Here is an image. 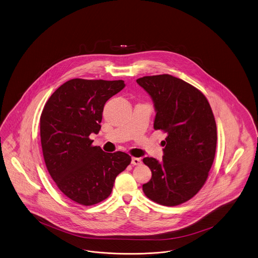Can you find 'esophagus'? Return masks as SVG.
I'll list each match as a JSON object with an SVG mask.
<instances>
[{
    "label": "esophagus",
    "mask_w": 258,
    "mask_h": 258,
    "mask_svg": "<svg viewBox=\"0 0 258 258\" xmlns=\"http://www.w3.org/2000/svg\"><path fill=\"white\" fill-rule=\"evenodd\" d=\"M141 163H142L141 158H138V157H133L132 158V164H134V165H140Z\"/></svg>",
    "instance_id": "34e87169"
}]
</instances>
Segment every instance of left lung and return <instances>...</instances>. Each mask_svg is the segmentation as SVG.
Segmentation results:
<instances>
[{
  "label": "left lung",
  "instance_id": "1",
  "mask_svg": "<svg viewBox=\"0 0 258 258\" xmlns=\"http://www.w3.org/2000/svg\"><path fill=\"white\" fill-rule=\"evenodd\" d=\"M155 104L154 128L165 133L162 161L145 157L152 178L145 195L161 206L183 204L206 183L217 145L215 118L206 96L171 75L136 80Z\"/></svg>",
  "mask_w": 258,
  "mask_h": 258
}]
</instances>
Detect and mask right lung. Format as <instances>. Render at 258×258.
Segmentation results:
<instances>
[{"label": "right lung", "instance_id": "1", "mask_svg": "<svg viewBox=\"0 0 258 258\" xmlns=\"http://www.w3.org/2000/svg\"><path fill=\"white\" fill-rule=\"evenodd\" d=\"M124 87L121 80L73 79L43 108L40 137L47 170L62 193L82 206L109 196L116 176L132 161L123 152L104 153L89 138L101 130L104 103Z\"/></svg>", "mask_w": 258, "mask_h": 258}]
</instances>
